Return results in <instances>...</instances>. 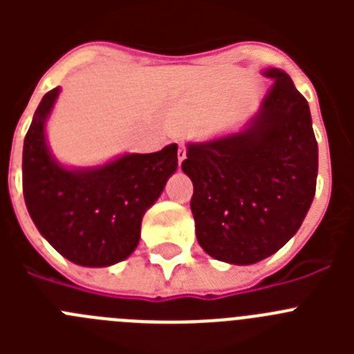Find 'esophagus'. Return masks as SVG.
I'll return each mask as SVG.
<instances>
[{"label": "esophagus", "instance_id": "34e87169", "mask_svg": "<svg viewBox=\"0 0 354 354\" xmlns=\"http://www.w3.org/2000/svg\"><path fill=\"white\" fill-rule=\"evenodd\" d=\"M184 159H186V147H184V143H179V150H177V161H179V165Z\"/></svg>", "mask_w": 354, "mask_h": 354}]
</instances>
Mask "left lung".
<instances>
[{
  "instance_id": "8db88e82",
  "label": "left lung",
  "mask_w": 354,
  "mask_h": 354,
  "mask_svg": "<svg viewBox=\"0 0 354 354\" xmlns=\"http://www.w3.org/2000/svg\"><path fill=\"white\" fill-rule=\"evenodd\" d=\"M273 81L245 126L207 142L187 143L183 171L192 179L198 245L221 262L264 261L298 232L317 180V142L310 108L287 72Z\"/></svg>"
}]
</instances>
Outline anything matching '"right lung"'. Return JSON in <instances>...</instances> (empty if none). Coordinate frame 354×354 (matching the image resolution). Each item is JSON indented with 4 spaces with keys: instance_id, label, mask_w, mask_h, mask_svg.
<instances>
[{
    "instance_id": "1",
    "label": "right lung",
    "mask_w": 354,
    "mask_h": 354,
    "mask_svg": "<svg viewBox=\"0 0 354 354\" xmlns=\"http://www.w3.org/2000/svg\"><path fill=\"white\" fill-rule=\"evenodd\" d=\"M60 86L42 97L23 147L28 212L49 245L86 268L126 261L142 220L177 170V143L152 154L117 156L99 167H65L53 156L46 124Z\"/></svg>"
}]
</instances>
